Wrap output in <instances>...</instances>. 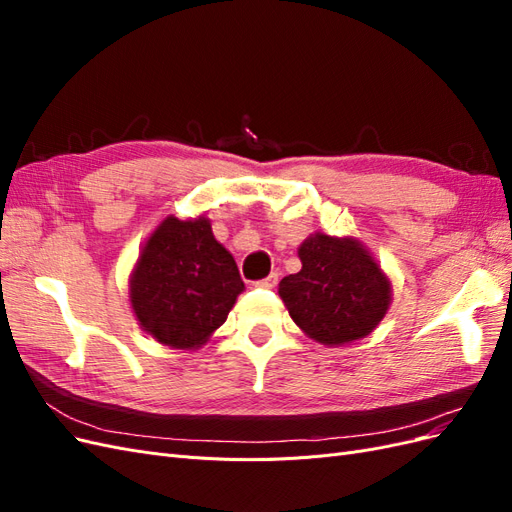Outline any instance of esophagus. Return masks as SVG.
Returning <instances> with one entry per match:
<instances>
[{"label": "esophagus", "mask_w": 512, "mask_h": 512, "mask_svg": "<svg viewBox=\"0 0 512 512\" xmlns=\"http://www.w3.org/2000/svg\"><path fill=\"white\" fill-rule=\"evenodd\" d=\"M256 286L258 288H275L277 286V273H271L269 277H265V280H258Z\"/></svg>", "instance_id": "34e87169"}]
</instances>
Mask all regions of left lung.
I'll return each instance as SVG.
<instances>
[{"label":"left lung","instance_id":"1","mask_svg":"<svg viewBox=\"0 0 512 512\" xmlns=\"http://www.w3.org/2000/svg\"><path fill=\"white\" fill-rule=\"evenodd\" d=\"M301 271L284 277L280 297L297 327L324 346L369 335L391 305V282L365 245L352 237H307Z\"/></svg>","mask_w":512,"mask_h":512}]
</instances>
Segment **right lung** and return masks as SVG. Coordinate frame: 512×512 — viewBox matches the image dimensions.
<instances>
[{"instance_id": "right-lung-1", "label": "right lung", "mask_w": 512, "mask_h": 512, "mask_svg": "<svg viewBox=\"0 0 512 512\" xmlns=\"http://www.w3.org/2000/svg\"><path fill=\"white\" fill-rule=\"evenodd\" d=\"M243 288L235 258L215 241L205 215L196 220L168 215L136 260L130 303L153 339L192 350L222 327Z\"/></svg>"}]
</instances>
